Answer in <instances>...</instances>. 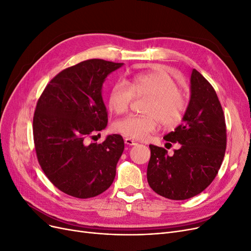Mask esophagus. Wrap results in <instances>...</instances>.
<instances>
[{
    "label": "esophagus",
    "mask_w": 251,
    "mask_h": 251,
    "mask_svg": "<svg viewBox=\"0 0 251 251\" xmlns=\"http://www.w3.org/2000/svg\"><path fill=\"white\" fill-rule=\"evenodd\" d=\"M125 144L128 146H135L137 145V143L134 140H131V138H125Z\"/></svg>",
    "instance_id": "34e87169"
}]
</instances>
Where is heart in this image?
Here are the masks:
<instances>
[{"label":"heart","instance_id":"obj_1","mask_svg":"<svg viewBox=\"0 0 251 251\" xmlns=\"http://www.w3.org/2000/svg\"><path fill=\"white\" fill-rule=\"evenodd\" d=\"M148 97L144 116L130 115L117 120L115 131L126 137L143 140L159 123L166 128L178 125L188 108L186 93L178 88V81L163 69L134 74L127 80L116 82L108 94V107L116 114L128 110L133 98Z\"/></svg>","mask_w":251,"mask_h":251}]
</instances>
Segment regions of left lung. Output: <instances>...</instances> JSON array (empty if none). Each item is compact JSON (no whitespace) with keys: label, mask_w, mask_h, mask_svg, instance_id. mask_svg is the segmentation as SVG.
<instances>
[{"label":"left lung","mask_w":251,"mask_h":251,"mask_svg":"<svg viewBox=\"0 0 251 251\" xmlns=\"http://www.w3.org/2000/svg\"><path fill=\"white\" fill-rule=\"evenodd\" d=\"M190 83L183 123L163 137L170 145L179 143L180 149L169 156L163 148L149 146L148 183L159 196L176 201L196 197L209 186L226 149V119L214 88L196 69Z\"/></svg>","instance_id":"left-lung-1"}]
</instances>
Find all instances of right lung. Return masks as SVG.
Listing matches in <instances>:
<instances>
[{"label": "right lung", "mask_w": 251, "mask_h": 251, "mask_svg": "<svg viewBox=\"0 0 251 251\" xmlns=\"http://www.w3.org/2000/svg\"><path fill=\"white\" fill-rule=\"evenodd\" d=\"M122 66L101 59L80 62L57 74L37 102L33 118L37 158L49 180L68 196L94 198L114 182L123 137L107 135L101 144L88 141L107 125L102 85Z\"/></svg>", "instance_id": "add662e5"}]
</instances>
